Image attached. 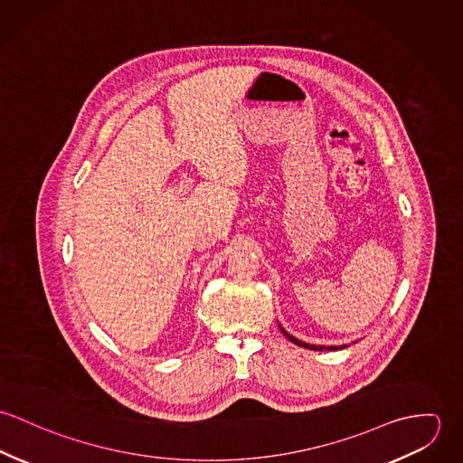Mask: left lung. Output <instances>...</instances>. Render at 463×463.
Segmentation results:
<instances>
[{"label": "left lung", "instance_id": "left-lung-1", "mask_svg": "<svg viewBox=\"0 0 463 463\" xmlns=\"http://www.w3.org/2000/svg\"><path fill=\"white\" fill-rule=\"evenodd\" d=\"M279 330H281V333H283L290 342H294L296 345L305 347V349H314V351H325V349H328V351H336V349L345 347V345H314V344H307V342H303V340H298V338H296V336H292L290 333H287V331L283 330L281 326H279Z\"/></svg>", "mask_w": 463, "mask_h": 463}]
</instances>
